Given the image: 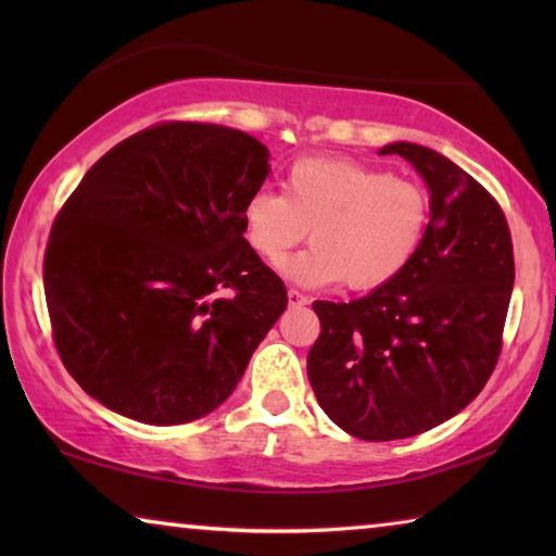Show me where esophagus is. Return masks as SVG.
<instances>
[{"mask_svg":"<svg viewBox=\"0 0 556 556\" xmlns=\"http://www.w3.org/2000/svg\"><path fill=\"white\" fill-rule=\"evenodd\" d=\"M287 296H289V304H291V306H304V304H308V299H306L304 294H301L299 289H294V287H289Z\"/></svg>","mask_w":556,"mask_h":556,"instance_id":"obj_1","label":"esophagus"}]
</instances>
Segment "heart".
Here are the masks:
<instances>
[{
	"label": "heart",
	"mask_w": 556,
	"mask_h": 556,
	"mask_svg": "<svg viewBox=\"0 0 556 556\" xmlns=\"http://www.w3.org/2000/svg\"><path fill=\"white\" fill-rule=\"evenodd\" d=\"M427 223L429 201L417 184L351 159H299L287 168L285 193L260 186L242 205L244 240L271 267L285 265L313 228L314 244L287 267L308 287H382L407 267Z\"/></svg>",
	"instance_id": "heart-1"
}]
</instances>
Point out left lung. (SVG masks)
Returning a JSON list of instances; mask_svg holds the SVG:
<instances>
[{
  "label": "left lung",
  "mask_w": 556,
  "mask_h": 556,
  "mask_svg": "<svg viewBox=\"0 0 556 556\" xmlns=\"http://www.w3.org/2000/svg\"><path fill=\"white\" fill-rule=\"evenodd\" d=\"M431 193L419 250L368 296L314 301L321 333L306 357L321 409L351 437H417L483 390L503 348L515 257L505 213L485 188L427 147L397 142Z\"/></svg>",
  "instance_id": "8db88e82"
}]
</instances>
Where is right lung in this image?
<instances>
[{
    "instance_id": "add662e5",
    "label": "right lung",
    "mask_w": 556,
    "mask_h": 556,
    "mask_svg": "<svg viewBox=\"0 0 556 556\" xmlns=\"http://www.w3.org/2000/svg\"><path fill=\"white\" fill-rule=\"evenodd\" d=\"M238 129L159 122L112 147L53 220L43 255L51 336L90 397L144 425H184L230 397L287 308L242 238L269 174Z\"/></svg>"
}]
</instances>
